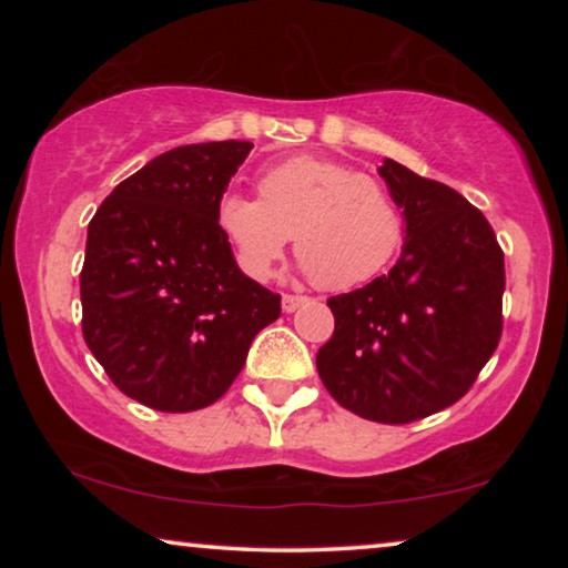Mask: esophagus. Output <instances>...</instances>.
Wrapping results in <instances>:
<instances>
[{
    "label": "esophagus",
    "instance_id": "esophagus-1",
    "mask_svg": "<svg viewBox=\"0 0 568 568\" xmlns=\"http://www.w3.org/2000/svg\"><path fill=\"white\" fill-rule=\"evenodd\" d=\"M305 302H307V297H300V294H284L282 307H284V313H294V310H297L300 305H305Z\"/></svg>",
    "mask_w": 568,
    "mask_h": 568
}]
</instances>
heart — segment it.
<instances>
[{"instance_id":"obj_1","label":"heart","mask_w":568,"mask_h":568,"mask_svg":"<svg viewBox=\"0 0 568 568\" xmlns=\"http://www.w3.org/2000/svg\"><path fill=\"white\" fill-rule=\"evenodd\" d=\"M258 199L227 193L216 222L240 268L268 278L292 243L302 271L341 292L375 278L393 261L403 224L390 193L359 170L321 158H292L268 168Z\"/></svg>"}]
</instances>
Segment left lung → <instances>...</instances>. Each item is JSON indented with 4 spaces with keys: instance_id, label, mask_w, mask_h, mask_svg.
<instances>
[{
    "instance_id": "1",
    "label": "left lung",
    "mask_w": 568,
    "mask_h": 568,
    "mask_svg": "<svg viewBox=\"0 0 568 568\" xmlns=\"http://www.w3.org/2000/svg\"><path fill=\"white\" fill-rule=\"evenodd\" d=\"M403 209V251L387 274L328 300L336 331L315 356L341 406L408 424L460 400L501 338L504 253L491 224L445 183L385 160Z\"/></svg>"
}]
</instances>
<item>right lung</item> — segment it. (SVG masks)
Here are the masks:
<instances>
[{
  "label": "right lung",
  "mask_w": 568,
  "mask_h": 568,
  "mask_svg": "<svg viewBox=\"0 0 568 568\" xmlns=\"http://www.w3.org/2000/svg\"><path fill=\"white\" fill-rule=\"evenodd\" d=\"M251 142L185 144L115 185L88 227L82 333L123 395L185 414L220 400L282 297L240 271L216 209Z\"/></svg>",
  "instance_id": "obj_1"
}]
</instances>
